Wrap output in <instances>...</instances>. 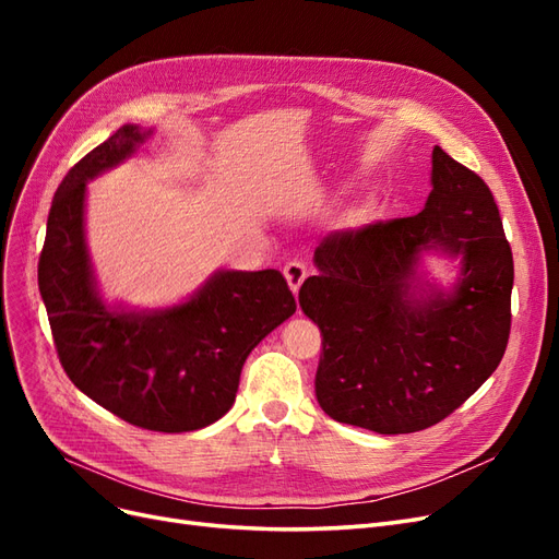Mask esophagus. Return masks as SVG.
Masks as SVG:
<instances>
[{
	"label": "esophagus",
	"instance_id": "1",
	"mask_svg": "<svg viewBox=\"0 0 559 559\" xmlns=\"http://www.w3.org/2000/svg\"><path fill=\"white\" fill-rule=\"evenodd\" d=\"M284 277H286V282H289V289L294 292V296H298V289L308 277V267L300 261H289L284 265Z\"/></svg>",
	"mask_w": 559,
	"mask_h": 559
}]
</instances>
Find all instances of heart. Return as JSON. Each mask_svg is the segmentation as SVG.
I'll use <instances>...</instances> for the list:
<instances>
[{"label":"heart","instance_id":"obj_1","mask_svg":"<svg viewBox=\"0 0 559 559\" xmlns=\"http://www.w3.org/2000/svg\"><path fill=\"white\" fill-rule=\"evenodd\" d=\"M357 222H361V212H352L349 214V224H357Z\"/></svg>","mask_w":559,"mask_h":559}]
</instances>
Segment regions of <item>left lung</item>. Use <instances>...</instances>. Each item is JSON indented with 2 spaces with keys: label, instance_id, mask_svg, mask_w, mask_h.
Returning <instances> with one entry per match:
<instances>
[{
  "label": "left lung",
  "instance_id": "8db88e82",
  "mask_svg": "<svg viewBox=\"0 0 559 559\" xmlns=\"http://www.w3.org/2000/svg\"><path fill=\"white\" fill-rule=\"evenodd\" d=\"M431 193L415 216L333 233L298 302L321 331L314 392L329 417L378 433L438 425L495 373L511 333L513 253L487 183L431 154ZM461 259L450 290L420 257Z\"/></svg>",
  "mask_w": 559,
  "mask_h": 559
}]
</instances>
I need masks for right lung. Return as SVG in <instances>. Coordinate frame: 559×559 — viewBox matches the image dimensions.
I'll return each mask as SVG.
<instances>
[{"label": "right lung", "mask_w": 559, "mask_h": 559, "mask_svg": "<svg viewBox=\"0 0 559 559\" xmlns=\"http://www.w3.org/2000/svg\"><path fill=\"white\" fill-rule=\"evenodd\" d=\"M154 130L118 128L58 186L39 292L64 373L134 427L195 431L224 417L249 352L296 312L280 270H216L179 306L128 310L97 289L86 245V183L128 160Z\"/></svg>", "instance_id": "obj_1"}]
</instances>
